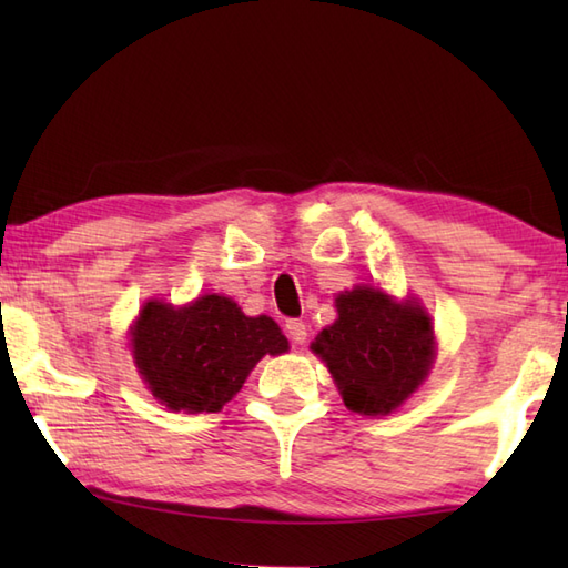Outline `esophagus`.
I'll return each instance as SVG.
<instances>
[{
  "label": "esophagus",
  "mask_w": 568,
  "mask_h": 568,
  "mask_svg": "<svg viewBox=\"0 0 568 568\" xmlns=\"http://www.w3.org/2000/svg\"><path fill=\"white\" fill-rule=\"evenodd\" d=\"M285 332H287V339H291L295 346H300L307 339V327H305L303 320H287Z\"/></svg>",
  "instance_id": "34e87169"
}]
</instances>
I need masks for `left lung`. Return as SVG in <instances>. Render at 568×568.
I'll use <instances>...</instances> for the list:
<instances>
[{
	"label": "left lung",
	"mask_w": 568,
	"mask_h": 568,
	"mask_svg": "<svg viewBox=\"0 0 568 568\" xmlns=\"http://www.w3.org/2000/svg\"><path fill=\"white\" fill-rule=\"evenodd\" d=\"M336 320L312 352L322 356L344 405L361 415H388L427 378L434 358L432 322L413 303L397 305L376 287L336 297Z\"/></svg>",
	"instance_id": "1"
}]
</instances>
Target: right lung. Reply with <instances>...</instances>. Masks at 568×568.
Here are the masks:
<instances>
[{
	"mask_svg": "<svg viewBox=\"0 0 568 568\" xmlns=\"http://www.w3.org/2000/svg\"><path fill=\"white\" fill-rule=\"evenodd\" d=\"M283 352L287 339L271 317H246L222 295L180 310L146 303L134 327L143 381L163 405L185 413H220L265 354Z\"/></svg>",
	"mask_w": 568,
	"mask_h": 568,
	"instance_id": "1",
	"label": "right lung"
}]
</instances>
